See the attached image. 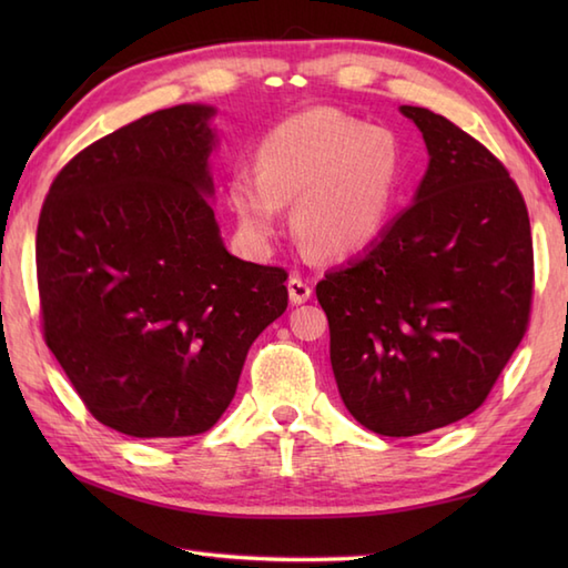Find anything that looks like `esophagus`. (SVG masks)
<instances>
[{
  "label": "esophagus",
  "instance_id": "1",
  "mask_svg": "<svg viewBox=\"0 0 568 568\" xmlns=\"http://www.w3.org/2000/svg\"><path fill=\"white\" fill-rule=\"evenodd\" d=\"M287 293H291L293 305H303L312 297V285L305 281V277L293 275L291 281H287Z\"/></svg>",
  "mask_w": 568,
  "mask_h": 568
}]
</instances>
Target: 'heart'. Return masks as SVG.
<instances>
[{"mask_svg": "<svg viewBox=\"0 0 568 568\" xmlns=\"http://www.w3.org/2000/svg\"><path fill=\"white\" fill-rule=\"evenodd\" d=\"M403 178L400 141L329 106L305 110L271 129L256 153V173L229 180L241 232L265 244L295 202L293 226L320 258H346L378 239Z\"/></svg>", "mask_w": 568, "mask_h": 568, "instance_id": "heart-1", "label": "heart"}]
</instances>
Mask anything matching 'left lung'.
<instances>
[{"instance_id": "1", "label": "left lung", "mask_w": 568, "mask_h": 568, "mask_svg": "<svg viewBox=\"0 0 568 568\" xmlns=\"http://www.w3.org/2000/svg\"><path fill=\"white\" fill-rule=\"evenodd\" d=\"M400 112L429 151L415 202L317 283L342 400L383 437L484 405L527 332L535 285L527 204L508 168L446 116Z\"/></svg>"}]
</instances>
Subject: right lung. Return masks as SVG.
<instances>
[{"instance_id":"obj_1","label":"right lung","mask_w":568,"mask_h":568,"mask_svg":"<svg viewBox=\"0 0 568 568\" xmlns=\"http://www.w3.org/2000/svg\"><path fill=\"white\" fill-rule=\"evenodd\" d=\"M212 106L178 104L90 143L36 232L43 339L94 419L195 437L224 415L287 273L232 256L210 204Z\"/></svg>"}]
</instances>
